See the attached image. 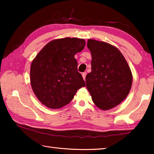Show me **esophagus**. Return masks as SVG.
<instances>
[{
	"instance_id": "esophagus-1",
	"label": "esophagus",
	"mask_w": 154,
	"mask_h": 154,
	"mask_svg": "<svg viewBox=\"0 0 154 154\" xmlns=\"http://www.w3.org/2000/svg\"><path fill=\"white\" fill-rule=\"evenodd\" d=\"M85 76H86V72H83L82 73V77L83 78V79H85Z\"/></svg>"
}]
</instances>
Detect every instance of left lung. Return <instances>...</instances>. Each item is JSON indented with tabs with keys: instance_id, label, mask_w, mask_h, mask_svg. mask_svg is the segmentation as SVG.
Wrapping results in <instances>:
<instances>
[{
	"instance_id": "left-lung-1",
	"label": "left lung",
	"mask_w": 154,
	"mask_h": 154,
	"mask_svg": "<svg viewBox=\"0 0 154 154\" xmlns=\"http://www.w3.org/2000/svg\"><path fill=\"white\" fill-rule=\"evenodd\" d=\"M87 46L92 55V71L85 77L87 89L99 109L109 110L129 94L131 71L121 52L111 44L88 39Z\"/></svg>"
}]
</instances>
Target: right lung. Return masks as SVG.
I'll return each instance as SVG.
<instances>
[{"mask_svg":"<svg viewBox=\"0 0 154 154\" xmlns=\"http://www.w3.org/2000/svg\"><path fill=\"white\" fill-rule=\"evenodd\" d=\"M85 40L64 38L50 41L30 66V84L40 102L50 109L69 104L85 82L77 71L75 55L83 50Z\"/></svg>","mask_w":154,"mask_h":154,"instance_id":"1","label":"right lung"}]
</instances>
